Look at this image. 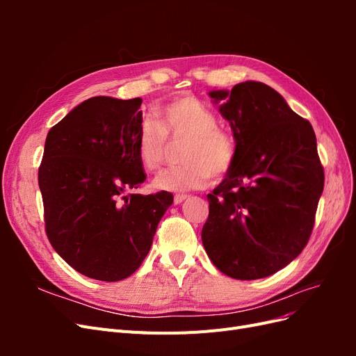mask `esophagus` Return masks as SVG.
I'll return each mask as SVG.
<instances>
[{"label": "esophagus", "mask_w": 356, "mask_h": 356, "mask_svg": "<svg viewBox=\"0 0 356 356\" xmlns=\"http://www.w3.org/2000/svg\"><path fill=\"white\" fill-rule=\"evenodd\" d=\"M187 197H188L187 195H175V197H174V203H175V204H179V203L184 202Z\"/></svg>", "instance_id": "esophagus-1"}]
</instances>
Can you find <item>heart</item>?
Returning a JSON list of instances; mask_svg holds the SVG:
<instances>
[{
	"label": "heart",
	"mask_w": 356,
	"mask_h": 356,
	"mask_svg": "<svg viewBox=\"0 0 356 356\" xmlns=\"http://www.w3.org/2000/svg\"><path fill=\"white\" fill-rule=\"evenodd\" d=\"M168 139L184 141L179 168L166 169L154 178V186L165 191L197 190L211 175L221 178L236 159L233 136L217 126V117L193 95H182L165 104L156 120L145 118L136 135V154L147 170L163 165Z\"/></svg>",
	"instance_id": "b5f03b06"
}]
</instances>
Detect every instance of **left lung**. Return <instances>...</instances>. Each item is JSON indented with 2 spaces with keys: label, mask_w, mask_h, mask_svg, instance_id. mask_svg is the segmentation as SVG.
<instances>
[{
  "label": "left lung",
  "mask_w": 356,
  "mask_h": 356,
  "mask_svg": "<svg viewBox=\"0 0 356 356\" xmlns=\"http://www.w3.org/2000/svg\"><path fill=\"white\" fill-rule=\"evenodd\" d=\"M209 96L230 123L236 159L208 195L204 251L230 277L270 276L303 251L314 230L324 190L314 127L260 81Z\"/></svg>",
  "instance_id": "obj_1"
}]
</instances>
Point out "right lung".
<instances>
[{
    "label": "right lung",
    "mask_w": 356,
    "mask_h": 356,
    "mask_svg": "<svg viewBox=\"0 0 356 356\" xmlns=\"http://www.w3.org/2000/svg\"><path fill=\"white\" fill-rule=\"evenodd\" d=\"M143 99L95 96L46 138L38 169L47 238L63 260L115 282L143 264L172 193L136 195L147 175L136 154Z\"/></svg>",
    "instance_id": "obj_1"
}]
</instances>
